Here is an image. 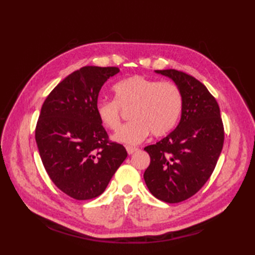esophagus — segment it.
Instances as JSON below:
<instances>
[{
  "label": "esophagus",
  "instance_id": "obj_1",
  "mask_svg": "<svg viewBox=\"0 0 255 255\" xmlns=\"http://www.w3.org/2000/svg\"><path fill=\"white\" fill-rule=\"evenodd\" d=\"M126 150H127L128 154H132V153H134V152H137L138 148H136V147H130V145H127Z\"/></svg>",
  "mask_w": 255,
  "mask_h": 255
}]
</instances>
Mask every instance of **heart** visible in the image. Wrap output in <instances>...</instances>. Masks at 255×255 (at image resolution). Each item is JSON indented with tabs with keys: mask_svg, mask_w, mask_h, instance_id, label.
<instances>
[{
	"mask_svg": "<svg viewBox=\"0 0 255 255\" xmlns=\"http://www.w3.org/2000/svg\"><path fill=\"white\" fill-rule=\"evenodd\" d=\"M115 100H100L95 113L105 128L116 130L122 121V110L131 108L129 118L113 139L125 144H138L151 132L155 137L169 133L180 121L183 95L172 82H161L143 75H131L113 86Z\"/></svg>",
	"mask_w": 255,
	"mask_h": 255,
	"instance_id": "obj_1",
	"label": "heart"
}]
</instances>
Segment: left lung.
<instances>
[{"label":"left lung","instance_id":"obj_1","mask_svg":"<svg viewBox=\"0 0 255 255\" xmlns=\"http://www.w3.org/2000/svg\"><path fill=\"white\" fill-rule=\"evenodd\" d=\"M155 72L180 88L183 110L174 130L144 148L150 165L143 178L154 197L174 204L192 197L208 181L223 150L224 124L217 101L202 82L174 69Z\"/></svg>","mask_w":255,"mask_h":255}]
</instances>
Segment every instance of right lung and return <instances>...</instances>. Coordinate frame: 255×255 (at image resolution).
Listing matches in <instances>:
<instances>
[{
  "label": "right lung",
  "mask_w": 255,
  "mask_h": 255,
  "mask_svg": "<svg viewBox=\"0 0 255 255\" xmlns=\"http://www.w3.org/2000/svg\"><path fill=\"white\" fill-rule=\"evenodd\" d=\"M116 67H83L62 80L42 104L35 138L48 175L68 196L92 199L105 191L125 159L96 116L97 97Z\"/></svg>",
  "instance_id": "right-lung-1"
}]
</instances>
